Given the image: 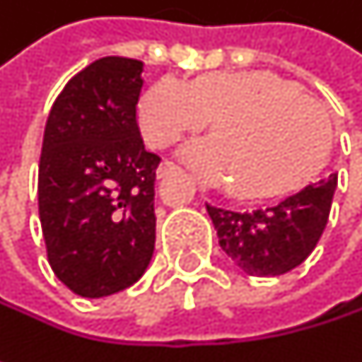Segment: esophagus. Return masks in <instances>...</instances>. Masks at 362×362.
<instances>
[{
    "mask_svg": "<svg viewBox=\"0 0 362 362\" xmlns=\"http://www.w3.org/2000/svg\"><path fill=\"white\" fill-rule=\"evenodd\" d=\"M174 172H178V165H174L172 161H161V165L157 168V178L161 180V178H165V176H170Z\"/></svg>",
    "mask_w": 362,
    "mask_h": 362,
    "instance_id": "1",
    "label": "esophagus"
}]
</instances>
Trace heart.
<instances>
[{"label":"heart","instance_id":"b5f03b06","mask_svg":"<svg viewBox=\"0 0 362 362\" xmlns=\"http://www.w3.org/2000/svg\"><path fill=\"white\" fill-rule=\"evenodd\" d=\"M211 138L184 148L205 180H233L230 190L259 197L296 180L323 151L329 123L323 110L293 86L266 75L207 73L188 86L163 77L138 103V125L151 146L163 148L201 129Z\"/></svg>","mask_w":362,"mask_h":362}]
</instances>
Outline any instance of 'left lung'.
<instances>
[{
  "label": "left lung",
  "mask_w": 362,
  "mask_h": 362,
  "mask_svg": "<svg viewBox=\"0 0 362 362\" xmlns=\"http://www.w3.org/2000/svg\"><path fill=\"white\" fill-rule=\"evenodd\" d=\"M337 174L302 186L285 199L250 211L205 203L224 253L247 274L279 276L300 266L327 226Z\"/></svg>",
  "instance_id": "obj_1"
}]
</instances>
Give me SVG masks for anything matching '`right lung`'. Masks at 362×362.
I'll return each instance as SVG.
<instances>
[{
	"mask_svg": "<svg viewBox=\"0 0 362 362\" xmlns=\"http://www.w3.org/2000/svg\"><path fill=\"white\" fill-rule=\"evenodd\" d=\"M144 64L107 56L77 73L47 115L39 220L54 274L81 298L134 285L155 252V172L136 105Z\"/></svg>",
	"mask_w": 362,
	"mask_h": 362,
	"instance_id": "right-lung-1",
	"label": "right lung"
}]
</instances>
